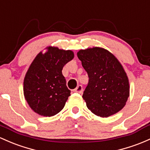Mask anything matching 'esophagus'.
I'll use <instances>...</instances> for the list:
<instances>
[{
  "instance_id": "obj_1",
  "label": "esophagus",
  "mask_w": 150,
  "mask_h": 150,
  "mask_svg": "<svg viewBox=\"0 0 150 150\" xmlns=\"http://www.w3.org/2000/svg\"><path fill=\"white\" fill-rule=\"evenodd\" d=\"M74 91H75V93L82 94V93H83V86H82V85H78V86L75 89V90H74Z\"/></svg>"
}]
</instances>
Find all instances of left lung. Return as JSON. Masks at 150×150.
<instances>
[{"label": "left lung", "mask_w": 150, "mask_h": 150, "mask_svg": "<svg viewBox=\"0 0 150 150\" xmlns=\"http://www.w3.org/2000/svg\"><path fill=\"white\" fill-rule=\"evenodd\" d=\"M77 55L88 75L83 95L88 109L102 117L118 112L129 95V80L120 62L102 47L80 50Z\"/></svg>", "instance_id": "left-lung-1"}]
</instances>
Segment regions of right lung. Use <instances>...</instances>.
I'll use <instances>...</instances> for the list:
<instances>
[{"instance_id": "right-lung-1", "label": "right lung", "mask_w": 150, "mask_h": 150, "mask_svg": "<svg viewBox=\"0 0 150 150\" xmlns=\"http://www.w3.org/2000/svg\"><path fill=\"white\" fill-rule=\"evenodd\" d=\"M47 50L45 53L38 54L30 65L24 78L23 93L35 112L51 117L63 109L70 95L62 70L73 59L74 53L51 46Z\"/></svg>"}]
</instances>
